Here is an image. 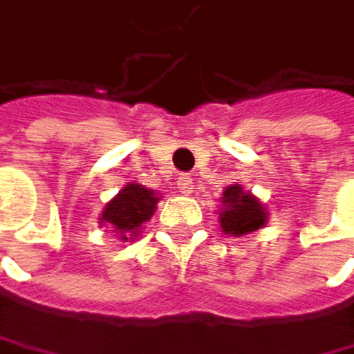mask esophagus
<instances>
[{"mask_svg":"<svg viewBox=\"0 0 354 354\" xmlns=\"http://www.w3.org/2000/svg\"><path fill=\"white\" fill-rule=\"evenodd\" d=\"M176 185H178V191L180 193H191L193 191V178H191V176L189 174H180L178 176V183H176Z\"/></svg>","mask_w":354,"mask_h":354,"instance_id":"34e87169","label":"esophagus"}]
</instances>
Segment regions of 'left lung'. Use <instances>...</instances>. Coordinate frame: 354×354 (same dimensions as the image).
Instances as JSON below:
<instances>
[{"label":"left lung","mask_w":354,"mask_h":354,"mask_svg":"<svg viewBox=\"0 0 354 354\" xmlns=\"http://www.w3.org/2000/svg\"><path fill=\"white\" fill-rule=\"evenodd\" d=\"M227 210L221 212V227L223 231L231 236H244L248 231L259 229L266 223V212L261 208V203L257 201L252 195L242 193V187L234 185L227 187L223 193Z\"/></svg>","instance_id":"left-lung-1"}]
</instances>
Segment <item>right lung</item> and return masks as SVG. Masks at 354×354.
Wrapping results in <instances>:
<instances>
[{
	"label": "right lung",
	"mask_w": 354,
	"mask_h": 354,
	"mask_svg": "<svg viewBox=\"0 0 354 354\" xmlns=\"http://www.w3.org/2000/svg\"><path fill=\"white\" fill-rule=\"evenodd\" d=\"M157 197L153 191L144 189L142 185H127L120 191L102 214V221L108 227H114L120 238L127 240L129 236H136L138 229L155 214Z\"/></svg>",
	"instance_id": "right-lung-1"
}]
</instances>
